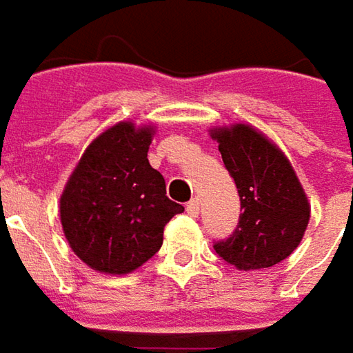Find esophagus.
Masks as SVG:
<instances>
[{"mask_svg":"<svg viewBox=\"0 0 353 353\" xmlns=\"http://www.w3.org/2000/svg\"><path fill=\"white\" fill-rule=\"evenodd\" d=\"M185 209H188V213H190L192 217H197V215H199V199H197V197H193L192 201L185 205Z\"/></svg>","mask_w":353,"mask_h":353,"instance_id":"1","label":"esophagus"}]
</instances>
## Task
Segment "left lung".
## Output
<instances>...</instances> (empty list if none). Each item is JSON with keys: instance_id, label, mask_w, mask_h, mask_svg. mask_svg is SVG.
Here are the masks:
<instances>
[{"instance_id": "left-lung-1", "label": "left lung", "mask_w": 353, "mask_h": 353, "mask_svg": "<svg viewBox=\"0 0 353 353\" xmlns=\"http://www.w3.org/2000/svg\"><path fill=\"white\" fill-rule=\"evenodd\" d=\"M213 138L243 209L235 231L213 249L241 270L272 267L299 247L310 219L299 177L283 152L251 126L213 130Z\"/></svg>"}]
</instances>
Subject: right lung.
Here are the masks:
<instances>
[{"mask_svg":"<svg viewBox=\"0 0 353 353\" xmlns=\"http://www.w3.org/2000/svg\"><path fill=\"white\" fill-rule=\"evenodd\" d=\"M152 128L120 122L86 148L61 195V223L86 265L126 274L160 251L163 227L183 207L148 161Z\"/></svg>","mask_w":353,"mask_h":353,"instance_id":"obj_1","label":"right lung"}]
</instances>
